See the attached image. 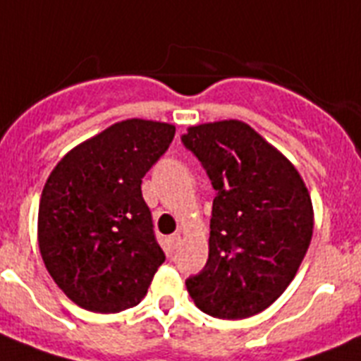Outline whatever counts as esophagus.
<instances>
[{"label": "esophagus", "instance_id": "esophagus-1", "mask_svg": "<svg viewBox=\"0 0 361 361\" xmlns=\"http://www.w3.org/2000/svg\"><path fill=\"white\" fill-rule=\"evenodd\" d=\"M169 245H171V249H178V247L181 245V234H172L171 238H169Z\"/></svg>", "mask_w": 361, "mask_h": 361}]
</instances>
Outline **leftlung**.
Listing matches in <instances>:
<instances>
[{"label": "left lung", "mask_w": 361, "mask_h": 361, "mask_svg": "<svg viewBox=\"0 0 361 361\" xmlns=\"http://www.w3.org/2000/svg\"><path fill=\"white\" fill-rule=\"evenodd\" d=\"M181 142L216 190L209 259L187 283L196 307L224 319L265 311L294 280L314 211L293 163L240 120L187 128Z\"/></svg>", "instance_id": "1"}]
</instances>
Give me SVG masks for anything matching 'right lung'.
Instances as JSON below:
<instances>
[{
	"mask_svg": "<svg viewBox=\"0 0 361 361\" xmlns=\"http://www.w3.org/2000/svg\"><path fill=\"white\" fill-rule=\"evenodd\" d=\"M174 133L163 121H118L68 150L50 172L37 243L52 280L81 309L109 314L137 305L165 262L142 178Z\"/></svg>",
	"mask_w": 361,
	"mask_h": 361,
	"instance_id": "add662e5",
	"label": "right lung"
}]
</instances>
